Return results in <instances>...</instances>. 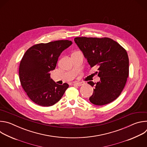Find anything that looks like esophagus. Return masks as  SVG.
Here are the masks:
<instances>
[{"instance_id": "esophagus-1", "label": "esophagus", "mask_w": 147, "mask_h": 147, "mask_svg": "<svg viewBox=\"0 0 147 147\" xmlns=\"http://www.w3.org/2000/svg\"><path fill=\"white\" fill-rule=\"evenodd\" d=\"M73 84L74 85V86H82L83 85V83H82V82H74V83H73Z\"/></svg>"}]
</instances>
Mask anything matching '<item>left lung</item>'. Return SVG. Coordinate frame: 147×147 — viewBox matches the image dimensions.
<instances>
[{
  "label": "left lung",
  "instance_id": "8db88e82",
  "mask_svg": "<svg viewBox=\"0 0 147 147\" xmlns=\"http://www.w3.org/2000/svg\"><path fill=\"white\" fill-rule=\"evenodd\" d=\"M75 43L92 67H98L100 81L88 82L95 86L90 101L101 106L115 100L123 91L129 72L127 53L117 42L109 38L76 37Z\"/></svg>",
  "mask_w": 147,
  "mask_h": 147
}]
</instances>
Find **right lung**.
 <instances>
[{
    "label": "right lung",
    "instance_id": "right-lung-1",
    "mask_svg": "<svg viewBox=\"0 0 147 147\" xmlns=\"http://www.w3.org/2000/svg\"><path fill=\"white\" fill-rule=\"evenodd\" d=\"M72 44L69 40L39 44L24 53L19 67L20 80L28 96L36 104L52 106L68 88V84L59 85L51 78L50 71L55 70L61 53Z\"/></svg>",
    "mask_w": 147,
    "mask_h": 147
}]
</instances>
